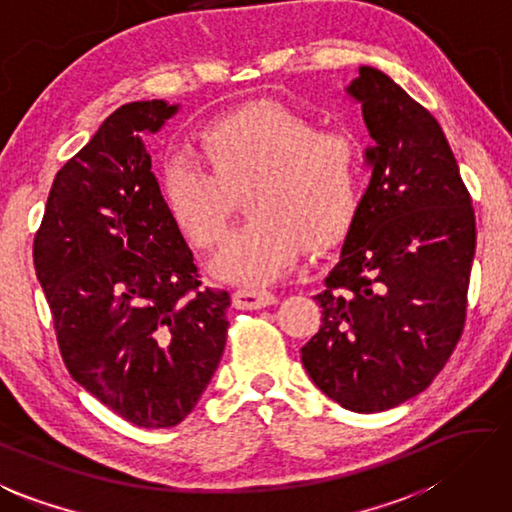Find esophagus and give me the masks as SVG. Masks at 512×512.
<instances>
[{
  "mask_svg": "<svg viewBox=\"0 0 512 512\" xmlns=\"http://www.w3.org/2000/svg\"><path fill=\"white\" fill-rule=\"evenodd\" d=\"M275 300L277 297L271 291H255V288H237V291L232 293V304H235L237 309L246 311L262 309V306L275 304Z\"/></svg>",
  "mask_w": 512,
  "mask_h": 512,
  "instance_id": "esophagus-1",
  "label": "esophagus"
}]
</instances>
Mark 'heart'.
Returning a JSON list of instances; mask_svg holds the SVG:
<instances>
[{
  "label": "heart",
  "mask_w": 512,
  "mask_h": 512,
  "mask_svg": "<svg viewBox=\"0 0 512 512\" xmlns=\"http://www.w3.org/2000/svg\"><path fill=\"white\" fill-rule=\"evenodd\" d=\"M208 166L174 156L161 167V197L192 246L221 244L246 197L253 217L232 232L215 259L217 277L259 286L291 271L306 244L329 248L356 221L365 154L347 132H322L313 118L259 102L199 129Z\"/></svg>",
  "instance_id": "obj_1"
}]
</instances>
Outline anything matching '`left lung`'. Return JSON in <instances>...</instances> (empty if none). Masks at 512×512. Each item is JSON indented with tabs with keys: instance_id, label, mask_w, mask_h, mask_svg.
<instances>
[{
	"instance_id": "1",
	"label": "left lung",
	"mask_w": 512,
	"mask_h": 512,
	"mask_svg": "<svg viewBox=\"0 0 512 512\" xmlns=\"http://www.w3.org/2000/svg\"><path fill=\"white\" fill-rule=\"evenodd\" d=\"M347 94L376 145L371 181L340 262L315 295L322 324L304 369L351 412H385L430 387L461 340L475 210L441 125L383 71Z\"/></svg>"
}]
</instances>
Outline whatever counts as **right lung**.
Returning <instances> with one entry per match:
<instances>
[{
  "instance_id": "1",
  "label": "right lung",
  "mask_w": 512,
  "mask_h": 512,
  "mask_svg": "<svg viewBox=\"0 0 512 512\" xmlns=\"http://www.w3.org/2000/svg\"><path fill=\"white\" fill-rule=\"evenodd\" d=\"M176 105L129 102L55 174L33 264L71 378L138 427L188 416L224 356L228 291L201 286L143 132Z\"/></svg>"
}]
</instances>
